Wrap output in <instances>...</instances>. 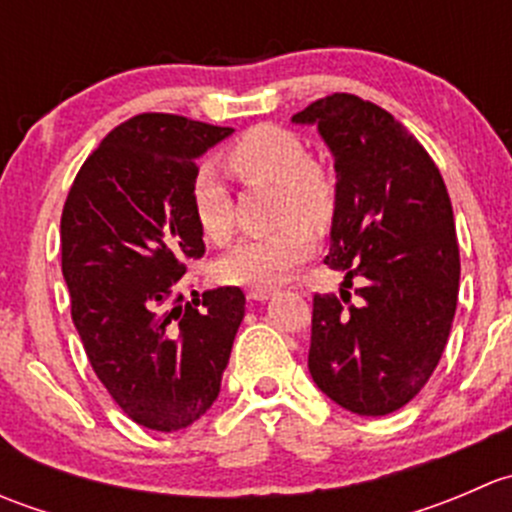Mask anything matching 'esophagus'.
Here are the masks:
<instances>
[{"instance_id":"34e87169","label":"esophagus","mask_w":512,"mask_h":512,"mask_svg":"<svg viewBox=\"0 0 512 512\" xmlns=\"http://www.w3.org/2000/svg\"><path fill=\"white\" fill-rule=\"evenodd\" d=\"M270 294H272V289H267V287L247 289V299H255V302H262V299H267Z\"/></svg>"}]
</instances>
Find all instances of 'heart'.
Returning a JSON list of instances; mask_svg holds the SVG:
<instances>
[{
	"instance_id": "b5f03b06",
	"label": "heart",
	"mask_w": 512,
	"mask_h": 512,
	"mask_svg": "<svg viewBox=\"0 0 512 512\" xmlns=\"http://www.w3.org/2000/svg\"><path fill=\"white\" fill-rule=\"evenodd\" d=\"M227 168L245 185H275L277 218L289 220L275 232L237 242L213 267L215 280L232 287H275L314 250L309 223L334 210V183L322 165L309 160L302 138L280 126H255L227 148ZM190 208L210 242L232 235V198L213 168L203 165L190 183Z\"/></svg>"
}]
</instances>
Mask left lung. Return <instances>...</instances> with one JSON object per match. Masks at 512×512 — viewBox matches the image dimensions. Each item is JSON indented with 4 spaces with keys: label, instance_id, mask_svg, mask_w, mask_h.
Segmentation results:
<instances>
[{
    "label": "left lung",
    "instance_id": "left-lung-1",
    "mask_svg": "<svg viewBox=\"0 0 512 512\" xmlns=\"http://www.w3.org/2000/svg\"><path fill=\"white\" fill-rule=\"evenodd\" d=\"M317 123L337 170L332 270L356 276L314 294L309 374L359 416H386L423 389L446 349L458 302L453 208L441 170L404 123L354 94L294 113Z\"/></svg>",
    "mask_w": 512,
    "mask_h": 512
}]
</instances>
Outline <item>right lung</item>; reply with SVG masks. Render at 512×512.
I'll use <instances>...</instances> for the list:
<instances>
[{
    "label": "right lung",
    "mask_w": 512,
    "mask_h": 512,
    "mask_svg": "<svg viewBox=\"0 0 512 512\" xmlns=\"http://www.w3.org/2000/svg\"><path fill=\"white\" fill-rule=\"evenodd\" d=\"M230 133L138 113L84 160L61 213V272L86 356L123 414L153 431L213 406L245 317L240 287L185 302L178 282L205 255L190 208L195 160Z\"/></svg>",
    "instance_id": "right-lung-1"
}]
</instances>
